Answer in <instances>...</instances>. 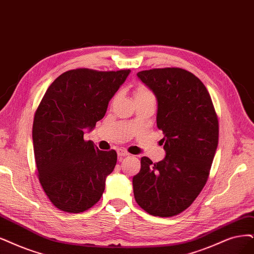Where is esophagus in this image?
Instances as JSON below:
<instances>
[{"label":"esophagus","instance_id":"34e87169","mask_svg":"<svg viewBox=\"0 0 254 254\" xmlns=\"http://www.w3.org/2000/svg\"><path fill=\"white\" fill-rule=\"evenodd\" d=\"M117 155H118L119 159H122L124 157L128 156L129 154L126 151V149H124V148H118V149H117Z\"/></svg>","mask_w":254,"mask_h":254}]
</instances>
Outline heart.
Masks as SVG:
<instances>
[{
    "label": "heart",
    "mask_w": 254,
    "mask_h": 254,
    "mask_svg": "<svg viewBox=\"0 0 254 254\" xmlns=\"http://www.w3.org/2000/svg\"><path fill=\"white\" fill-rule=\"evenodd\" d=\"M134 97L136 100H143V99H155L154 93L149 90L147 87L140 84L134 91Z\"/></svg>",
    "instance_id": "1"
}]
</instances>
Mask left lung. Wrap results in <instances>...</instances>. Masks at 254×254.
I'll list each match as a JSON object with an SVG mask.
<instances>
[{
	"instance_id": "8db88e82",
	"label": "left lung",
	"mask_w": 254,
	"mask_h": 254,
	"mask_svg": "<svg viewBox=\"0 0 254 254\" xmlns=\"http://www.w3.org/2000/svg\"><path fill=\"white\" fill-rule=\"evenodd\" d=\"M137 76L157 98L166 156L157 163L141 158L133 178L135 200L155 217H174L190 207L208 179L219 142L218 116L207 89L189 71L152 69Z\"/></svg>"
}]
</instances>
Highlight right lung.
<instances>
[{"instance_id": "right-lung-1", "label": "right lung", "mask_w": 254, "mask_h": 254, "mask_svg": "<svg viewBox=\"0 0 254 254\" xmlns=\"http://www.w3.org/2000/svg\"><path fill=\"white\" fill-rule=\"evenodd\" d=\"M129 72L70 70L46 91L35 111L32 139L40 183L56 208L79 213L101 198L117 153L84 141L83 130L103 118Z\"/></svg>"}]
</instances>
